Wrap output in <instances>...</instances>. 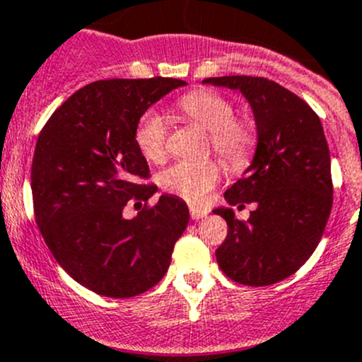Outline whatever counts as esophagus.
<instances>
[{
    "label": "esophagus",
    "mask_w": 362,
    "mask_h": 362,
    "mask_svg": "<svg viewBox=\"0 0 362 362\" xmlns=\"http://www.w3.org/2000/svg\"><path fill=\"white\" fill-rule=\"evenodd\" d=\"M208 215V210L206 208H199V206H191V217L194 218V221H198V218H203Z\"/></svg>",
    "instance_id": "esophagus-1"
}]
</instances>
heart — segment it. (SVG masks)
Masks as SVG:
<instances>
[{"instance_id":"b5f03b06","label":"heart","mask_w":362,"mask_h":362,"mask_svg":"<svg viewBox=\"0 0 362 362\" xmlns=\"http://www.w3.org/2000/svg\"><path fill=\"white\" fill-rule=\"evenodd\" d=\"M178 110L187 119L210 131L211 148L231 166H240L249 158L254 145V129L247 120L236 119L235 107L224 96L211 90H191L177 101ZM168 126L158 110H148L138 120L134 144L148 163L166 159ZM221 166L215 160H178L160 171L159 185L185 202L198 203L217 185Z\"/></svg>"}]
</instances>
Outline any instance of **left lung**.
<instances>
[{
  "instance_id": "8db88e82",
  "label": "left lung",
  "mask_w": 362,
  "mask_h": 362,
  "mask_svg": "<svg viewBox=\"0 0 362 362\" xmlns=\"http://www.w3.org/2000/svg\"><path fill=\"white\" fill-rule=\"evenodd\" d=\"M203 83L240 90L249 101L257 145L243 177L224 192L231 206L254 202L247 221L230 206L214 214L228 222V236L215 250L226 276L262 287L298 272L322 238L333 206L331 158L317 113L273 80L214 76Z\"/></svg>"
}]
</instances>
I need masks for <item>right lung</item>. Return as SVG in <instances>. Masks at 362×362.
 I'll return each mask as SVG.
<instances>
[{"label":"right lung","instance_id":"obj_1","mask_svg":"<svg viewBox=\"0 0 362 362\" xmlns=\"http://www.w3.org/2000/svg\"><path fill=\"white\" fill-rule=\"evenodd\" d=\"M178 78H112L68 98L40 133L31 168L36 224L64 272L107 298H133L168 272L175 242L189 224L184 199L160 194L156 206L126 218L129 202L158 187L141 184L147 159L134 129Z\"/></svg>","mask_w":362,"mask_h":362}]
</instances>
